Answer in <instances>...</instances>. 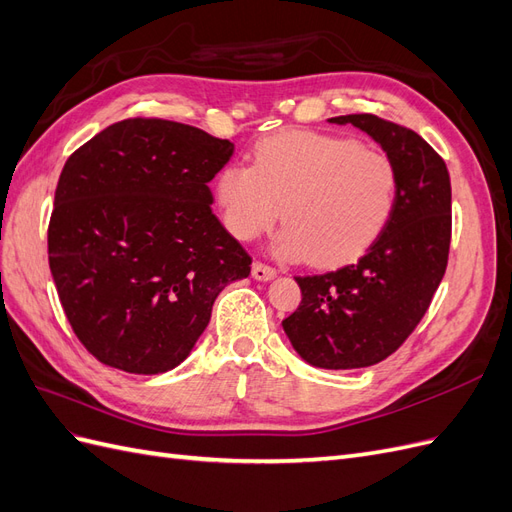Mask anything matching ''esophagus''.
<instances>
[{
  "instance_id": "esophagus-1",
  "label": "esophagus",
  "mask_w": 512,
  "mask_h": 512,
  "mask_svg": "<svg viewBox=\"0 0 512 512\" xmlns=\"http://www.w3.org/2000/svg\"><path fill=\"white\" fill-rule=\"evenodd\" d=\"M277 275V271L269 265H265V262H254L252 267V277L258 282H267V280H273V277Z\"/></svg>"
}]
</instances>
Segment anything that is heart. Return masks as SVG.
I'll return each instance as SVG.
<instances>
[{
	"label": "heart",
	"instance_id": "b5f03b06",
	"mask_svg": "<svg viewBox=\"0 0 512 512\" xmlns=\"http://www.w3.org/2000/svg\"><path fill=\"white\" fill-rule=\"evenodd\" d=\"M401 177L382 149L314 130H284L254 147L252 166L228 164L215 181L222 222L252 241L282 211L275 252L316 265L344 262L389 224Z\"/></svg>",
	"mask_w": 512,
	"mask_h": 512
}]
</instances>
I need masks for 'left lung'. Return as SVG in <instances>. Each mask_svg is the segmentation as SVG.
<instances>
[{"label":"left lung","instance_id":"8db88e82","mask_svg":"<svg viewBox=\"0 0 512 512\" xmlns=\"http://www.w3.org/2000/svg\"><path fill=\"white\" fill-rule=\"evenodd\" d=\"M382 145L399 168L401 190L389 224L350 265L297 275L303 299L282 327L303 359L324 369L384 361L421 322L451 250V177L414 130L371 113L342 115Z\"/></svg>","mask_w":512,"mask_h":512}]
</instances>
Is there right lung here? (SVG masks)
Segmentation results:
<instances>
[{"label": "right lung", "instance_id": "right-lung-1", "mask_svg": "<svg viewBox=\"0 0 512 512\" xmlns=\"http://www.w3.org/2000/svg\"><path fill=\"white\" fill-rule=\"evenodd\" d=\"M235 145L185 123L132 117L76 149L59 175L49 265L89 354L164 374L194 348L218 294L252 258L211 211Z\"/></svg>", "mask_w": 512, "mask_h": 512}]
</instances>
